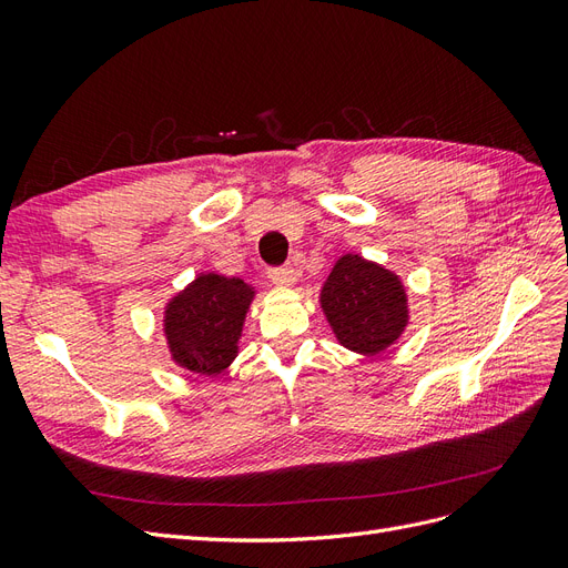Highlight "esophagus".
I'll list each match as a JSON object with an SVG mask.
<instances>
[{
  "label": "esophagus",
  "mask_w": 568,
  "mask_h": 568,
  "mask_svg": "<svg viewBox=\"0 0 568 568\" xmlns=\"http://www.w3.org/2000/svg\"><path fill=\"white\" fill-rule=\"evenodd\" d=\"M267 277L272 284H280V286H291L296 282V270L291 265H280V267H270L267 270Z\"/></svg>",
  "instance_id": "1"
}]
</instances>
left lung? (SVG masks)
Returning a JSON list of instances; mask_svg holds the SVG:
<instances>
[{
  "instance_id": "8db88e82",
  "label": "left lung",
  "mask_w": 568,
  "mask_h": 568,
  "mask_svg": "<svg viewBox=\"0 0 568 568\" xmlns=\"http://www.w3.org/2000/svg\"><path fill=\"white\" fill-rule=\"evenodd\" d=\"M405 288L393 272L343 255L322 288L324 315L336 338L355 353L376 355L400 336L407 322Z\"/></svg>"
}]
</instances>
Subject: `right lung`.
Segmentation results:
<instances>
[{"label": "right lung", "instance_id": "add662e5", "mask_svg": "<svg viewBox=\"0 0 568 568\" xmlns=\"http://www.w3.org/2000/svg\"><path fill=\"white\" fill-rule=\"evenodd\" d=\"M253 291L242 280L203 274L170 301L165 334L173 357L199 374H220L236 355Z\"/></svg>", "mask_w": 568, "mask_h": 568}]
</instances>
